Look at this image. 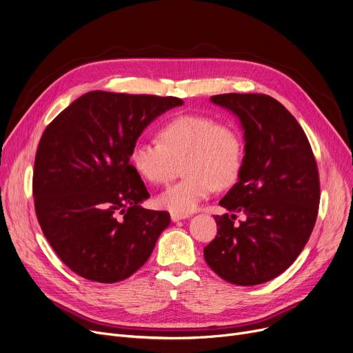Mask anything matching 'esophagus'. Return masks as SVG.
I'll return each instance as SVG.
<instances>
[{
  "instance_id": "1",
  "label": "esophagus",
  "mask_w": 353,
  "mask_h": 353,
  "mask_svg": "<svg viewBox=\"0 0 353 353\" xmlns=\"http://www.w3.org/2000/svg\"><path fill=\"white\" fill-rule=\"evenodd\" d=\"M170 217H172V220H173V221H179V220H183V219H186V217H189V216H188V214L172 213V214H170Z\"/></svg>"
}]
</instances>
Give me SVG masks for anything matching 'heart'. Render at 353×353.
Here are the masks:
<instances>
[{"label":"heart","mask_w":353,"mask_h":353,"mask_svg":"<svg viewBox=\"0 0 353 353\" xmlns=\"http://www.w3.org/2000/svg\"><path fill=\"white\" fill-rule=\"evenodd\" d=\"M159 137L161 143L137 140L130 163L152 184L173 180L183 163L184 179L157 197V205L172 213L194 212L216 186L234 183L242 169V136L233 125L213 117L177 116L160 128Z\"/></svg>","instance_id":"heart-1"}]
</instances>
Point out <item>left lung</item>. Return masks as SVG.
Here are the masks:
<instances>
[{
	"label": "left lung",
	"instance_id": "left-lung-1",
	"mask_svg": "<svg viewBox=\"0 0 353 353\" xmlns=\"http://www.w3.org/2000/svg\"><path fill=\"white\" fill-rule=\"evenodd\" d=\"M240 120L245 156L239 181L219 201L233 212L214 216L217 234L205 259L221 279L261 285L283 273L303 250L318 217L321 186L316 160L296 119L270 96H213ZM242 211L247 220L234 223Z\"/></svg>",
	"mask_w": 353,
	"mask_h": 353
}]
</instances>
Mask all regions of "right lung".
<instances>
[{
    "instance_id": "add662e5",
    "label": "right lung",
    "mask_w": 353,
    "mask_h": 353,
    "mask_svg": "<svg viewBox=\"0 0 353 353\" xmlns=\"http://www.w3.org/2000/svg\"><path fill=\"white\" fill-rule=\"evenodd\" d=\"M181 104L177 97L90 91L44 130L32 176L37 219L54 252L84 279H127L170 225L167 212L141 208L150 194L130 152L148 124Z\"/></svg>"
}]
</instances>
